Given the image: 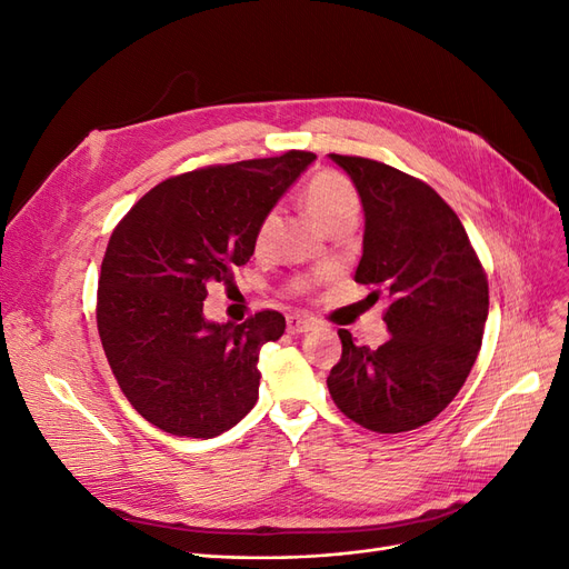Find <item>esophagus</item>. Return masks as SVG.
Here are the masks:
<instances>
[{
  "mask_svg": "<svg viewBox=\"0 0 569 569\" xmlns=\"http://www.w3.org/2000/svg\"><path fill=\"white\" fill-rule=\"evenodd\" d=\"M316 322L311 318H303V316H287V332L289 335H303L308 330H313Z\"/></svg>",
  "mask_w": 569,
  "mask_h": 569,
  "instance_id": "obj_1",
  "label": "esophagus"
}]
</instances>
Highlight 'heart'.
Wrapping results in <instances>:
<instances>
[{
	"mask_svg": "<svg viewBox=\"0 0 569 569\" xmlns=\"http://www.w3.org/2000/svg\"><path fill=\"white\" fill-rule=\"evenodd\" d=\"M301 203L306 213L313 218L316 226H320L322 230H327L337 220L343 218H353L358 216L360 209V199L356 187L351 184V180H347L343 176L335 173V170H320L311 180L306 182L303 192H301ZM272 216H266L261 220V226L256 230V247L263 244V239L270 230ZM308 289V284L299 282L295 287V295H303Z\"/></svg>",
	"mask_w": 569,
	"mask_h": 569,
	"instance_id": "heart-1",
	"label": "heart"
}]
</instances>
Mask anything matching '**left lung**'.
<instances>
[{
    "mask_svg": "<svg viewBox=\"0 0 569 569\" xmlns=\"http://www.w3.org/2000/svg\"><path fill=\"white\" fill-rule=\"evenodd\" d=\"M330 159L366 211L356 282L387 297L389 337L370 349L339 330L327 377L332 401L370 432L399 435L435 420L468 380L489 316V282L460 218L427 182L387 163Z\"/></svg>",
    "mask_w": 569,
    "mask_h": 569,
    "instance_id": "left-lung-1",
    "label": "left lung"
}]
</instances>
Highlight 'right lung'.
I'll use <instances>...</instances> for the list:
<instances>
[{"instance_id": "obj_1", "label": "right lung", "mask_w": 569, "mask_h": 569, "mask_svg": "<svg viewBox=\"0 0 569 569\" xmlns=\"http://www.w3.org/2000/svg\"><path fill=\"white\" fill-rule=\"evenodd\" d=\"M311 151L209 166L168 178L118 222L101 261L97 330L130 406L176 437L211 439L258 399V353L280 339L284 316L209 322L211 280L253 256L256 230Z\"/></svg>"}]
</instances>
